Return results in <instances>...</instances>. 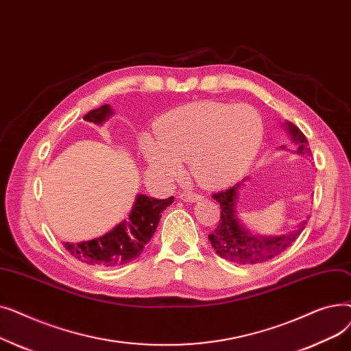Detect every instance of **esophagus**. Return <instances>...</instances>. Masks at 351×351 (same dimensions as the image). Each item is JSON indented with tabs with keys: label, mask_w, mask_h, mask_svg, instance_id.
Wrapping results in <instances>:
<instances>
[{
	"label": "esophagus",
	"mask_w": 351,
	"mask_h": 351,
	"mask_svg": "<svg viewBox=\"0 0 351 351\" xmlns=\"http://www.w3.org/2000/svg\"><path fill=\"white\" fill-rule=\"evenodd\" d=\"M202 196L200 193H196V192H192V191H185L180 193V199L185 200V202H196V200H200Z\"/></svg>",
	"instance_id": "1"
}]
</instances>
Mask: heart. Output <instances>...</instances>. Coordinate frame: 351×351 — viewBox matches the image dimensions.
I'll use <instances>...</instances> for the list:
<instances>
[{
	"label": "heart",
	"instance_id": "1",
	"mask_svg": "<svg viewBox=\"0 0 351 351\" xmlns=\"http://www.w3.org/2000/svg\"><path fill=\"white\" fill-rule=\"evenodd\" d=\"M158 136L141 138L143 156L159 173L178 179L182 160L200 185L222 188L241 178L259 152L265 123L247 104L205 101L183 105L160 118Z\"/></svg>",
	"mask_w": 351,
	"mask_h": 351
}]
</instances>
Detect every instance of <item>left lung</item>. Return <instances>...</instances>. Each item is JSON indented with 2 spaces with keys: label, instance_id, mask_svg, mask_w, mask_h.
<instances>
[{
  "label": "left lung",
  "instance_id": "obj_1",
  "mask_svg": "<svg viewBox=\"0 0 351 351\" xmlns=\"http://www.w3.org/2000/svg\"><path fill=\"white\" fill-rule=\"evenodd\" d=\"M289 132L293 141L299 143L298 154L299 155H310V147L306 136L300 129L287 122ZM242 182L237 185L213 193L212 197L219 202L220 205V219L217 228L209 234V241L215 252L223 257V259L236 263V265H256L265 263L273 257L279 256L285 252L303 232L306 220L300 223L299 229L289 234L274 236V237H257L250 234L246 229H243L237 220L236 213V199L237 191L241 188Z\"/></svg>",
  "mask_w": 351,
  "mask_h": 351
}]
</instances>
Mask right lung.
<instances>
[{
	"label": "right lung",
	"mask_w": 351,
	"mask_h": 351,
	"mask_svg": "<svg viewBox=\"0 0 351 351\" xmlns=\"http://www.w3.org/2000/svg\"><path fill=\"white\" fill-rule=\"evenodd\" d=\"M109 115H112V109L109 105H102L89 110L84 119L101 125ZM172 202L173 196L155 199L138 195L128 220H122L117 228L98 239L81 243H65V249L75 259L90 266L114 267L126 265L143 252L159 225L162 212L172 205Z\"/></svg>",
	"instance_id": "1"
}]
</instances>
